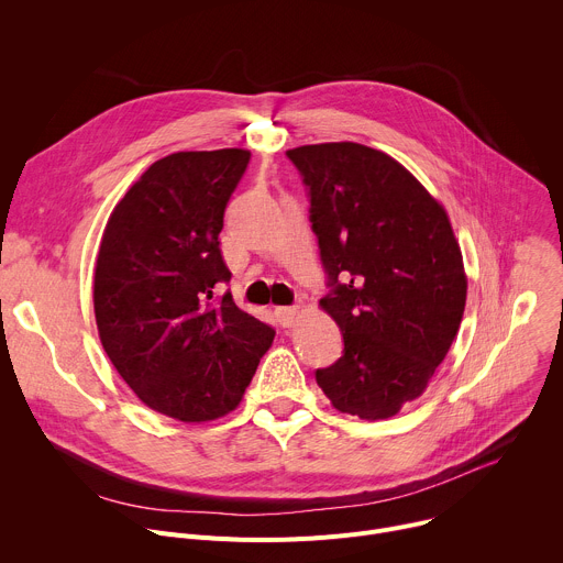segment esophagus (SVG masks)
Instances as JSON below:
<instances>
[{
	"label": "esophagus",
	"mask_w": 563,
	"mask_h": 563,
	"mask_svg": "<svg viewBox=\"0 0 563 563\" xmlns=\"http://www.w3.org/2000/svg\"><path fill=\"white\" fill-rule=\"evenodd\" d=\"M276 318L283 328H291L298 318V307H278Z\"/></svg>",
	"instance_id": "1"
}]
</instances>
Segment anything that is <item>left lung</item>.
<instances>
[{"label":"left lung","instance_id":"left-lung-1","mask_svg":"<svg viewBox=\"0 0 563 563\" xmlns=\"http://www.w3.org/2000/svg\"><path fill=\"white\" fill-rule=\"evenodd\" d=\"M343 332V356L316 369L339 412L394 417L428 387L465 309L467 280L445 209L394 157L356 142L289 148Z\"/></svg>","mask_w":563,"mask_h":563}]
</instances>
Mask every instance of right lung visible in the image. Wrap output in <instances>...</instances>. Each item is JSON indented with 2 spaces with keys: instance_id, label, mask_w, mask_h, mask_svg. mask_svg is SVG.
<instances>
[{
  "instance_id": "1",
  "label": "right lung",
  "mask_w": 563,
  "mask_h": 563,
  "mask_svg": "<svg viewBox=\"0 0 563 563\" xmlns=\"http://www.w3.org/2000/svg\"><path fill=\"white\" fill-rule=\"evenodd\" d=\"M252 153L180 151L153 163L113 209L93 305L102 347L144 406L213 421L243 398L276 332L240 309L220 252L231 194Z\"/></svg>"
}]
</instances>
